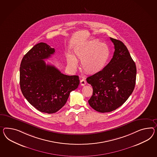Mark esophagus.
Segmentation results:
<instances>
[{
  "instance_id": "34e87169",
  "label": "esophagus",
  "mask_w": 157,
  "mask_h": 157,
  "mask_svg": "<svg viewBox=\"0 0 157 157\" xmlns=\"http://www.w3.org/2000/svg\"><path fill=\"white\" fill-rule=\"evenodd\" d=\"M86 84V81H85V79H81L80 80V84L82 86H84Z\"/></svg>"
}]
</instances>
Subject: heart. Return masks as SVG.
<instances>
[{"mask_svg":"<svg viewBox=\"0 0 157 157\" xmlns=\"http://www.w3.org/2000/svg\"><path fill=\"white\" fill-rule=\"evenodd\" d=\"M75 56L68 55L67 61L73 68L77 66V60L81 61V68L85 72L90 75L101 72L104 68L110 56V50L106 44L97 40L83 42L75 49Z\"/></svg>","mask_w":157,"mask_h":157,"instance_id":"b5f03b06","label":"heart"}]
</instances>
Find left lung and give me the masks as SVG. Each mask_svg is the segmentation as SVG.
<instances>
[{"label": "left lung", "instance_id": "8db88e82", "mask_svg": "<svg viewBox=\"0 0 157 157\" xmlns=\"http://www.w3.org/2000/svg\"><path fill=\"white\" fill-rule=\"evenodd\" d=\"M114 45L112 60L100 72L86 78L93 88L89 104L98 112H110L124 104L135 87L137 69L128 49L120 40Z\"/></svg>", "mask_w": 157, "mask_h": 157}]
</instances>
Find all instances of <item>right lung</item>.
I'll return each mask as SVG.
<instances>
[{
  "label": "right lung",
  "instance_id": "obj_1",
  "mask_svg": "<svg viewBox=\"0 0 157 157\" xmlns=\"http://www.w3.org/2000/svg\"><path fill=\"white\" fill-rule=\"evenodd\" d=\"M55 49L44 43L33 46L24 55L20 67L21 92L29 103L41 112L59 111L70 93L80 84L78 76H68L44 60L53 55Z\"/></svg>",
  "mask_w": 157,
  "mask_h": 157
}]
</instances>
